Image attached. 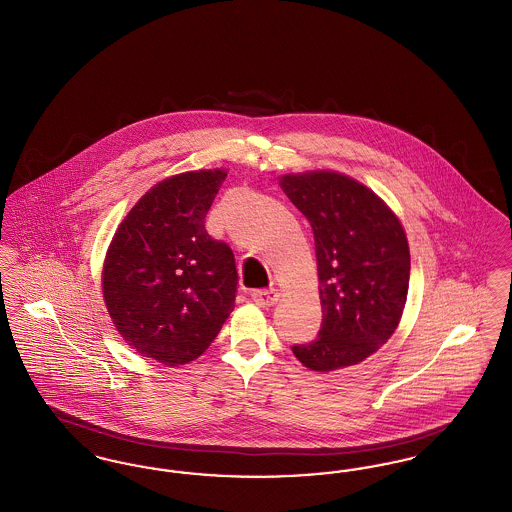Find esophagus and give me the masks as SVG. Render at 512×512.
<instances>
[{
	"label": "esophagus",
	"mask_w": 512,
	"mask_h": 512,
	"mask_svg": "<svg viewBox=\"0 0 512 512\" xmlns=\"http://www.w3.org/2000/svg\"><path fill=\"white\" fill-rule=\"evenodd\" d=\"M251 297H253V301L259 307H272L278 301V292L274 288H270V290H255V292H251Z\"/></svg>",
	"instance_id": "1"
}]
</instances>
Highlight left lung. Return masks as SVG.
<instances>
[{
	"label": "left lung",
	"mask_w": 512,
	"mask_h": 512,
	"mask_svg": "<svg viewBox=\"0 0 512 512\" xmlns=\"http://www.w3.org/2000/svg\"><path fill=\"white\" fill-rule=\"evenodd\" d=\"M284 194L311 222L322 322L293 355L311 370L357 365L395 332L409 292L411 255L399 219L357 180L338 172L286 174Z\"/></svg>",
	"instance_id": "left-lung-1"
}]
</instances>
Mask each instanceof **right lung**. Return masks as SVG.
Masks as SVG:
<instances>
[{"label":"right lung","mask_w":512,"mask_h":512,"mask_svg":"<svg viewBox=\"0 0 512 512\" xmlns=\"http://www.w3.org/2000/svg\"><path fill=\"white\" fill-rule=\"evenodd\" d=\"M226 171L184 172L155 184L122 220L103 265V297L122 338L163 365H186L234 309L230 245L205 230Z\"/></svg>","instance_id":"obj_1"}]
</instances>
